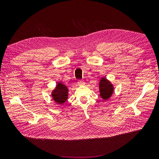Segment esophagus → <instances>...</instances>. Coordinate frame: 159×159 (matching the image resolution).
Returning <instances> with one entry per match:
<instances>
[{
    "instance_id": "obj_1",
    "label": "esophagus",
    "mask_w": 159,
    "mask_h": 159,
    "mask_svg": "<svg viewBox=\"0 0 159 159\" xmlns=\"http://www.w3.org/2000/svg\"><path fill=\"white\" fill-rule=\"evenodd\" d=\"M78 85H80V86L85 85V82H84V81H79L78 82Z\"/></svg>"
}]
</instances>
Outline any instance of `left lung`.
Listing matches in <instances>:
<instances>
[{"mask_svg": "<svg viewBox=\"0 0 159 159\" xmlns=\"http://www.w3.org/2000/svg\"><path fill=\"white\" fill-rule=\"evenodd\" d=\"M99 95L103 101L109 99L114 92V87L113 84L105 77L100 78L99 82Z\"/></svg>", "mask_w": 159, "mask_h": 159, "instance_id": "left-lung-1", "label": "left lung"}]
</instances>
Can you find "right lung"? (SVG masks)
<instances>
[{"label": "right lung", "instance_id": "add662e5", "mask_svg": "<svg viewBox=\"0 0 159 159\" xmlns=\"http://www.w3.org/2000/svg\"><path fill=\"white\" fill-rule=\"evenodd\" d=\"M51 96L54 102L60 105L64 104L68 98V88L61 82H57L55 88L52 91Z\"/></svg>", "mask_w": 159, "mask_h": 159}]
</instances>
